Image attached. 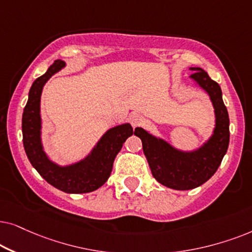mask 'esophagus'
Listing matches in <instances>:
<instances>
[{"instance_id":"34e87169","label":"esophagus","mask_w":252,"mask_h":252,"mask_svg":"<svg viewBox=\"0 0 252 252\" xmlns=\"http://www.w3.org/2000/svg\"><path fill=\"white\" fill-rule=\"evenodd\" d=\"M129 120H130V123H131L132 128H137V126H140L143 124V117L138 115V114H131Z\"/></svg>"}]
</instances>
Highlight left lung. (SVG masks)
<instances>
[{
    "label": "left lung",
    "instance_id": "obj_1",
    "mask_svg": "<svg viewBox=\"0 0 252 252\" xmlns=\"http://www.w3.org/2000/svg\"><path fill=\"white\" fill-rule=\"evenodd\" d=\"M189 70L193 71L189 78L212 102L214 128L209 138L196 149L181 150L147 130L135 129V135L142 139L144 154L153 177L174 190L194 189L209 181L219 168L229 145V116L221 87L202 68Z\"/></svg>",
    "mask_w": 252,
    "mask_h": 252
}]
</instances>
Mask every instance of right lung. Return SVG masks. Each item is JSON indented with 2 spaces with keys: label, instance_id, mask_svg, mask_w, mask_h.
I'll return each mask as SVG.
<instances>
[{
  "label": "right lung",
  "instance_id": "1",
  "mask_svg": "<svg viewBox=\"0 0 252 252\" xmlns=\"http://www.w3.org/2000/svg\"><path fill=\"white\" fill-rule=\"evenodd\" d=\"M65 65L64 61L56 60L41 77L33 82L23 113V144L31 165L50 186L66 193H86L99 189L106 183L117 153L126 138L132 135L133 130L130 123L112 126L82 159L65 165L54 161L43 147L40 105L43 86Z\"/></svg>",
  "mask_w": 252,
  "mask_h": 252
}]
</instances>
